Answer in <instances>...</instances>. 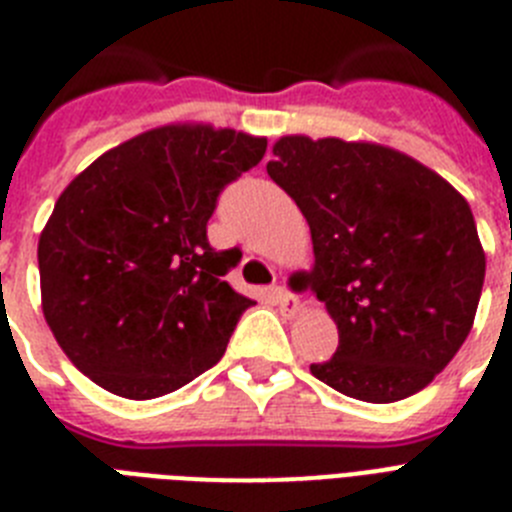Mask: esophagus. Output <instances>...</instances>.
Here are the masks:
<instances>
[{
	"mask_svg": "<svg viewBox=\"0 0 512 512\" xmlns=\"http://www.w3.org/2000/svg\"><path fill=\"white\" fill-rule=\"evenodd\" d=\"M271 295H274V302H277L282 315H287V318H292V315L300 312V300H297L292 292H287V287H274L271 289Z\"/></svg>",
	"mask_w": 512,
	"mask_h": 512,
	"instance_id": "1",
	"label": "esophagus"
}]
</instances>
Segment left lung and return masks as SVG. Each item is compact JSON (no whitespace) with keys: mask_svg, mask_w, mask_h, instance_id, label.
<instances>
[{"mask_svg":"<svg viewBox=\"0 0 512 512\" xmlns=\"http://www.w3.org/2000/svg\"><path fill=\"white\" fill-rule=\"evenodd\" d=\"M271 151L266 171L310 225L305 289L338 325L336 354L310 372L379 405L428 387L467 341L485 284L469 202L369 140L284 135Z\"/></svg>","mask_w":512,"mask_h":512,"instance_id":"left-lung-1","label":"left lung"}]
</instances>
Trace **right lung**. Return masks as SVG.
Listing matches in <instances>:
<instances>
[{
  "label": "right lung",
  "mask_w": 512,
  "mask_h": 512,
  "mask_svg": "<svg viewBox=\"0 0 512 512\" xmlns=\"http://www.w3.org/2000/svg\"><path fill=\"white\" fill-rule=\"evenodd\" d=\"M266 138L171 122L76 174L38 241L40 305L81 374L128 400L179 390L225 354L253 300L228 282L238 251L207 243L217 194Z\"/></svg>",
  "instance_id": "add662e5"
}]
</instances>
